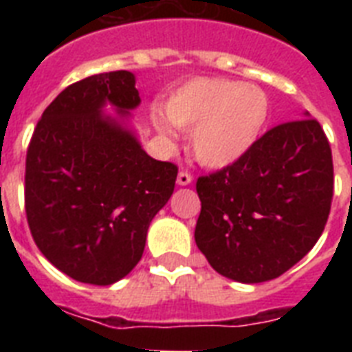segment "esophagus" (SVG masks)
<instances>
[{"mask_svg":"<svg viewBox=\"0 0 352 352\" xmlns=\"http://www.w3.org/2000/svg\"><path fill=\"white\" fill-rule=\"evenodd\" d=\"M193 177L188 173V171H181L179 175H177V184L179 186H188V184H192Z\"/></svg>","mask_w":352,"mask_h":352,"instance_id":"obj_1","label":"esophagus"}]
</instances>
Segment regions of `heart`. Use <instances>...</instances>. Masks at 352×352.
Segmentation results:
<instances>
[{"label":"heart","mask_w":352,"mask_h":352,"mask_svg":"<svg viewBox=\"0 0 352 352\" xmlns=\"http://www.w3.org/2000/svg\"><path fill=\"white\" fill-rule=\"evenodd\" d=\"M164 109L173 126L190 131V146L199 164L219 170L235 164L254 148L270 107L257 85L197 76L177 87ZM168 120L153 115L157 131L171 138Z\"/></svg>","instance_id":"obj_1"}]
</instances>
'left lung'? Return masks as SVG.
I'll list each match as a JSON object with an SVG mask.
<instances>
[{"label": "left lung", "mask_w": 352, "mask_h": 352, "mask_svg": "<svg viewBox=\"0 0 352 352\" xmlns=\"http://www.w3.org/2000/svg\"><path fill=\"white\" fill-rule=\"evenodd\" d=\"M333 184V153L320 122L279 124L235 164L197 179L199 250L215 272L239 283L278 278L320 239Z\"/></svg>", "instance_id": "8db88e82"}]
</instances>
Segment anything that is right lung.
I'll return each mask as SVG.
<instances>
[{
  "label": "right lung",
  "mask_w": 352,
  "mask_h": 352,
  "mask_svg": "<svg viewBox=\"0 0 352 352\" xmlns=\"http://www.w3.org/2000/svg\"><path fill=\"white\" fill-rule=\"evenodd\" d=\"M106 103L119 117L103 115ZM140 104L129 71L69 85L36 126L25 212L49 261L80 283L111 285L137 267L149 223L173 193L177 166L151 159L124 124Z\"/></svg>",
  "instance_id": "right-lung-1"
}]
</instances>
